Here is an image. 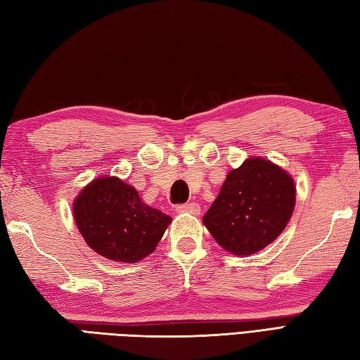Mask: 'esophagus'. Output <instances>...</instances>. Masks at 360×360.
<instances>
[{
	"label": "esophagus",
	"mask_w": 360,
	"mask_h": 360,
	"mask_svg": "<svg viewBox=\"0 0 360 360\" xmlns=\"http://www.w3.org/2000/svg\"><path fill=\"white\" fill-rule=\"evenodd\" d=\"M175 211L177 212H188V214H200V205L195 202H189V203H181L175 207Z\"/></svg>",
	"instance_id": "obj_1"
}]
</instances>
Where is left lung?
I'll use <instances>...</instances> for the list:
<instances>
[{
  "instance_id": "obj_1",
  "label": "left lung",
  "mask_w": 360,
  "mask_h": 360,
  "mask_svg": "<svg viewBox=\"0 0 360 360\" xmlns=\"http://www.w3.org/2000/svg\"><path fill=\"white\" fill-rule=\"evenodd\" d=\"M295 205L289 174L267 160L248 158L233 169L203 224L226 252L253 255L285 229Z\"/></svg>"
}]
</instances>
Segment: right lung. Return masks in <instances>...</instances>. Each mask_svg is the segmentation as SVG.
<instances>
[{"label": "right lung", "mask_w": 360, "mask_h": 360, "mask_svg": "<svg viewBox=\"0 0 360 360\" xmlns=\"http://www.w3.org/2000/svg\"><path fill=\"white\" fill-rule=\"evenodd\" d=\"M75 217L94 252L121 262L146 258L171 224L169 216L148 207L135 188L116 177L90 183L75 200Z\"/></svg>", "instance_id": "obj_1"}]
</instances>
